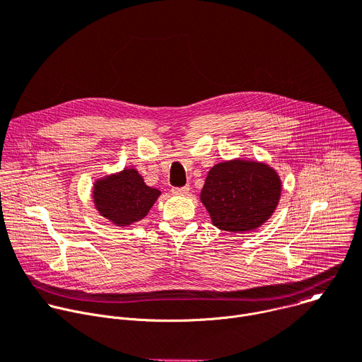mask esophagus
I'll use <instances>...</instances> for the list:
<instances>
[{"label":"esophagus","instance_id":"esophagus-1","mask_svg":"<svg viewBox=\"0 0 362 362\" xmlns=\"http://www.w3.org/2000/svg\"><path fill=\"white\" fill-rule=\"evenodd\" d=\"M190 187L189 186H183V187H173L172 189V193L176 194V196H186L189 193Z\"/></svg>","mask_w":362,"mask_h":362}]
</instances>
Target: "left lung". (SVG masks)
Here are the masks:
<instances>
[{
	"label": "left lung",
	"mask_w": 362,
	"mask_h": 362,
	"mask_svg": "<svg viewBox=\"0 0 362 362\" xmlns=\"http://www.w3.org/2000/svg\"><path fill=\"white\" fill-rule=\"evenodd\" d=\"M281 196V179L267 163L228 160L208 172L201 202L212 223L228 233H250L267 222Z\"/></svg>",
	"instance_id": "8db88e82"
}]
</instances>
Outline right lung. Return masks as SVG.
<instances>
[{
  "mask_svg": "<svg viewBox=\"0 0 362 362\" xmlns=\"http://www.w3.org/2000/svg\"><path fill=\"white\" fill-rule=\"evenodd\" d=\"M160 194L161 192L147 186L143 176L133 168L98 179L92 187L96 211L117 226L141 221Z\"/></svg>",
  "mask_w": 362,
  "mask_h": 362,
  "instance_id": "1",
  "label": "right lung"
}]
</instances>
